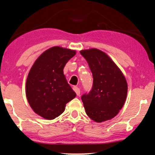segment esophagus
Returning <instances> with one entry per match:
<instances>
[{
  "label": "esophagus",
  "instance_id": "obj_1",
  "mask_svg": "<svg viewBox=\"0 0 155 155\" xmlns=\"http://www.w3.org/2000/svg\"><path fill=\"white\" fill-rule=\"evenodd\" d=\"M73 90H74L75 91V93L77 94V96H79L80 94H81V91H80V89L78 88V87H76V86H74V87H73Z\"/></svg>",
  "mask_w": 155,
  "mask_h": 155
}]
</instances>
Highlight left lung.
<instances>
[{
	"mask_svg": "<svg viewBox=\"0 0 155 155\" xmlns=\"http://www.w3.org/2000/svg\"><path fill=\"white\" fill-rule=\"evenodd\" d=\"M92 73V88L81 96L86 114L96 122L114 117L127 98L128 86L124 76L111 58L96 48L80 52Z\"/></svg>",
	"mask_w": 155,
	"mask_h": 155,
	"instance_id": "obj_1",
	"label": "left lung"
}]
</instances>
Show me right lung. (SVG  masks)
<instances>
[{
	"mask_svg": "<svg viewBox=\"0 0 155 155\" xmlns=\"http://www.w3.org/2000/svg\"><path fill=\"white\" fill-rule=\"evenodd\" d=\"M76 51L54 46L46 50L31 67L26 83V95L34 112L53 120L64 111L65 104L76 97L64 74L67 62Z\"/></svg>",
	"mask_w": 155,
	"mask_h": 155,
	"instance_id": "obj_1",
	"label": "right lung"
}]
</instances>
